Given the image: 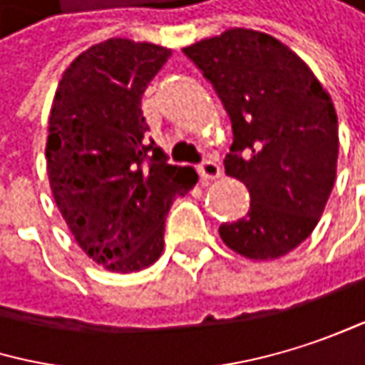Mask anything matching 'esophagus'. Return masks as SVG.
<instances>
[{
  "label": "esophagus",
  "mask_w": 365,
  "mask_h": 365,
  "mask_svg": "<svg viewBox=\"0 0 365 365\" xmlns=\"http://www.w3.org/2000/svg\"><path fill=\"white\" fill-rule=\"evenodd\" d=\"M197 170H199V175H201V179H203V181H214V179H218V177L222 175L220 166H218L214 160H205V162H201Z\"/></svg>",
  "instance_id": "1"
}]
</instances>
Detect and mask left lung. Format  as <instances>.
Listing matches in <instances>:
<instances>
[{"mask_svg":"<svg viewBox=\"0 0 365 365\" xmlns=\"http://www.w3.org/2000/svg\"><path fill=\"white\" fill-rule=\"evenodd\" d=\"M222 100L233 145L227 175L250 192L246 218L220 227L248 259H278L317 227L336 181L338 117L312 70L282 42L229 29L184 48Z\"/></svg>","mask_w":365,"mask_h":365,"instance_id":"8db88e82","label":"left lung"}]
</instances>
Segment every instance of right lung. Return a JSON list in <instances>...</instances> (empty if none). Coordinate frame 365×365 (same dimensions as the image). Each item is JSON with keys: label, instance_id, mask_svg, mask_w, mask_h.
<instances>
[{"label": "right lung", "instance_id": "1", "mask_svg": "<svg viewBox=\"0 0 365 365\" xmlns=\"http://www.w3.org/2000/svg\"><path fill=\"white\" fill-rule=\"evenodd\" d=\"M170 51L110 38L78 55L55 91L46 168L55 203L78 246L110 272L153 265L164 220L197 184L145 140L140 98Z\"/></svg>", "mask_w": 365, "mask_h": 365}]
</instances>
